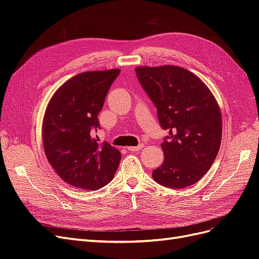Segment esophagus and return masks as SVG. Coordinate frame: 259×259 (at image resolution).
Returning <instances> with one entry per match:
<instances>
[{
  "mask_svg": "<svg viewBox=\"0 0 259 259\" xmlns=\"http://www.w3.org/2000/svg\"><path fill=\"white\" fill-rule=\"evenodd\" d=\"M144 147H145L144 144H140L138 146H131V147H127V150H130V151H140Z\"/></svg>",
  "mask_w": 259,
  "mask_h": 259,
  "instance_id": "34e87169",
  "label": "esophagus"
}]
</instances>
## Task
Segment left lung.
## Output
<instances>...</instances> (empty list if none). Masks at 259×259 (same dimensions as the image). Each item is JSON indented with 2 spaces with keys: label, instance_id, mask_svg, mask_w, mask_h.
Segmentation results:
<instances>
[{
  "label": "left lung",
  "instance_id": "obj_1",
  "mask_svg": "<svg viewBox=\"0 0 259 259\" xmlns=\"http://www.w3.org/2000/svg\"><path fill=\"white\" fill-rule=\"evenodd\" d=\"M136 74L152 100L168 136L161 144L162 165L152 170L156 183L173 189L191 186L204 176L222 143L221 109L201 79L178 66L137 67Z\"/></svg>",
  "mask_w": 259,
  "mask_h": 259
}]
</instances>
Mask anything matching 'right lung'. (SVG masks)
<instances>
[{
	"label": "right lung",
	"mask_w": 259,
	"mask_h": 259,
	"mask_svg": "<svg viewBox=\"0 0 259 259\" xmlns=\"http://www.w3.org/2000/svg\"><path fill=\"white\" fill-rule=\"evenodd\" d=\"M120 69L76 74L55 92L45 110L42 138L46 158L72 187L97 190L110 183L121 152L99 144L98 113ZM98 139L96 140V138Z\"/></svg>",
	"instance_id": "1"
}]
</instances>
